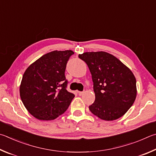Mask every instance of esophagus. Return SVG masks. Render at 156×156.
Instances as JSON below:
<instances>
[{
    "mask_svg": "<svg viewBox=\"0 0 156 156\" xmlns=\"http://www.w3.org/2000/svg\"><path fill=\"white\" fill-rule=\"evenodd\" d=\"M78 95H80V96H81V95H83L84 92H83V91H78Z\"/></svg>",
    "mask_w": 156,
    "mask_h": 156,
    "instance_id": "34e87169",
    "label": "esophagus"
}]
</instances>
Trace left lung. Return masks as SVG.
<instances>
[{"instance_id":"1","label":"left lung","mask_w":156,"mask_h":156,"mask_svg":"<svg viewBox=\"0 0 156 156\" xmlns=\"http://www.w3.org/2000/svg\"><path fill=\"white\" fill-rule=\"evenodd\" d=\"M91 73L95 100L89 110L101 119L122 117L136 97V80L132 71L117 58L106 52L79 55Z\"/></svg>"}]
</instances>
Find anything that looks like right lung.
I'll use <instances>...</instances> for the list:
<instances>
[{"instance_id": "obj_1", "label": "right lung", "mask_w": 156, "mask_h": 156, "mask_svg": "<svg viewBox=\"0 0 156 156\" xmlns=\"http://www.w3.org/2000/svg\"><path fill=\"white\" fill-rule=\"evenodd\" d=\"M72 50H55L34 62L22 76L20 95L34 117L48 121L66 111L74 95L67 90L65 72Z\"/></svg>"}]
</instances>
